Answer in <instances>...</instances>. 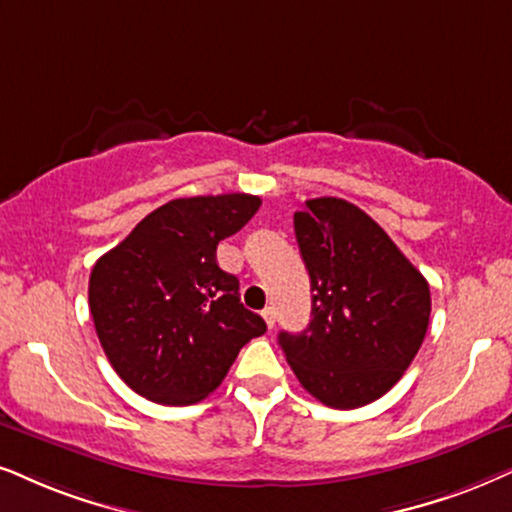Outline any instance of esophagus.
I'll list each match as a JSON object with an SVG mask.
<instances>
[{
  "label": "esophagus",
  "mask_w": 512,
  "mask_h": 512,
  "mask_svg": "<svg viewBox=\"0 0 512 512\" xmlns=\"http://www.w3.org/2000/svg\"><path fill=\"white\" fill-rule=\"evenodd\" d=\"M262 319L267 321V326H269V328H274V323H276V309H274V307L262 309Z\"/></svg>",
  "instance_id": "esophagus-1"
}]
</instances>
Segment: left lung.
Segmentation results:
<instances>
[{
	"label": "left lung",
	"instance_id": "left-lung-1",
	"mask_svg": "<svg viewBox=\"0 0 512 512\" xmlns=\"http://www.w3.org/2000/svg\"><path fill=\"white\" fill-rule=\"evenodd\" d=\"M312 321L278 335L300 385L331 409L380 399L411 366L430 323V286L364 210L314 198L295 212Z\"/></svg>",
	"mask_w": 512,
	"mask_h": 512
}]
</instances>
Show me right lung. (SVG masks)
Masks as SVG:
<instances>
[{
  "mask_svg": "<svg viewBox=\"0 0 512 512\" xmlns=\"http://www.w3.org/2000/svg\"><path fill=\"white\" fill-rule=\"evenodd\" d=\"M248 193L177 198L94 264L89 309L108 361L141 397L165 406L205 399L267 323L243 307L217 245L260 210Z\"/></svg>",
  "mask_w": 512,
  "mask_h": 512,
  "instance_id": "add662e5",
  "label": "right lung"
}]
</instances>
